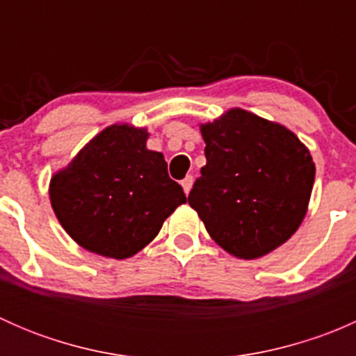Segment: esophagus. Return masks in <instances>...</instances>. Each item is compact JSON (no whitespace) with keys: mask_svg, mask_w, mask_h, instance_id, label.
<instances>
[{"mask_svg":"<svg viewBox=\"0 0 356 356\" xmlns=\"http://www.w3.org/2000/svg\"><path fill=\"white\" fill-rule=\"evenodd\" d=\"M193 182H195V179H193V175H188V177H184V179H182V181H181L182 189H184L186 195H189V191H191Z\"/></svg>","mask_w":356,"mask_h":356,"instance_id":"obj_1","label":"esophagus"}]
</instances>
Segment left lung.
Instances as JSON below:
<instances>
[{
	"mask_svg": "<svg viewBox=\"0 0 356 356\" xmlns=\"http://www.w3.org/2000/svg\"><path fill=\"white\" fill-rule=\"evenodd\" d=\"M200 131L207 165L188 201L210 238L245 260L284 245L310 203V149L288 127L243 108L227 110Z\"/></svg>",
	"mask_w": 356,
	"mask_h": 356,
	"instance_id": "1",
	"label": "left lung"
}]
</instances>
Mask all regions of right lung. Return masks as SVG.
<instances>
[{
    "label": "right lung",
    "mask_w": 356,
    "mask_h": 356,
    "mask_svg": "<svg viewBox=\"0 0 356 356\" xmlns=\"http://www.w3.org/2000/svg\"><path fill=\"white\" fill-rule=\"evenodd\" d=\"M146 127L113 124L96 134L49 181V201L67 234L91 253L131 258L186 203Z\"/></svg>",
    "instance_id": "1"
}]
</instances>
